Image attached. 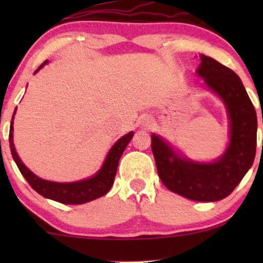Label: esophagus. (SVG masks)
I'll return each instance as SVG.
<instances>
[{
    "label": "esophagus",
    "mask_w": 263,
    "mask_h": 263,
    "mask_svg": "<svg viewBox=\"0 0 263 263\" xmlns=\"http://www.w3.org/2000/svg\"><path fill=\"white\" fill-rule=\"evenodd\" d=\"M143 126H144V127H149L151 120L149 119H143Z\"/></svg>",
    "instance_id": "1"
}]
</instances>
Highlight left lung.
<instances>
[{
    "label": "left lung",
    "mask_w": 263,
    "mask_h": 263,
    "mask_svg": "<svg viewBox=\"0 0 263 263\" xmlns=\"http://www.w3.org/2000/svg\"><path fill=\"white\" fill-rule=\"evenodd\" d=\"M197 75L224 102L230 140L213 162L183 157L161 136L152 135V152L162 183L171 192L195 201H218L230 195L251 168L257 146V116L242 81L215 59L200 54Z\"/></svg>",
    "instance_id": "8db88e82"
}]
</instances>
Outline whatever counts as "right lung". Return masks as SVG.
<instances>
[{
	"label": "right lung",
	"instance_id": "obj_1",
	"mask_svg": "<svg viewBox=\"0 0 263 263\" xmlns=\"http://www.w3.org/2000/svg\"><path fill=\"white\" fill-rule=\"evenodd\" d=\"M49 63L48 60L42 64L34 74L39 71L43 66ZM17 110V108H16ZM14 110L13 116H12L11 127H10V148L12 157H13L14 162H16L18 170H20L22 176L26 178L27 182L32 186L38 194L47 199H52L54 201H58L62 204H85L89 201L95 200V199L102 197V195L107 194L108 190L112 186L115 176L117 172V165L119 161L121 158L123 151L126 149L129 141L134 137V132H128L127 135L122 136L116 143L111 147L108 151L106 158H105L102 167L93 174L92 177L86 178V179L78 180V182L71 183H58V182H50V180H45L35 176L32 171H29L26 167L25 163L21 161L20 156H18L16 148H14L13 143V120H14Z\"/></svg>",
	"mask_w": 263,
	"mask_h": 263
}]
</instances>
